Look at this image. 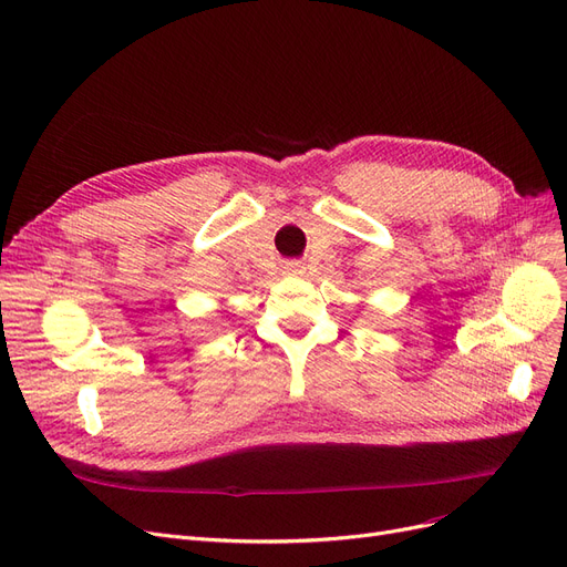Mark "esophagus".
Here are the masks:
<instances>
[{"instance_id":"34e87169","label":"esophagus","mask_w":567,"mask_h":567,"mask_svg":"<svg viewBox=\"0 0 567 567\" xmlns=\"http://www.w3.org/2000/svg\"><path fill=\"white\" fill-rule=\"evenodd\" d=\"M285 274H289V276H303L306 274V266L299 264V261H289L285 266Z\"/></svg>"}]
</instances>
